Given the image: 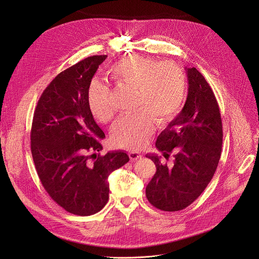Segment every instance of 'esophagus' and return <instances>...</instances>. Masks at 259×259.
Here are the masks:
<instances>
[{"label": "esophagus", "instance_id": "esophagus-1", "mask_svg": "<svg viewBox=\"0 0 259 259\" xmlns=\"http://www.w3.org/2000/svg\"><path fill=\"white\" fill-rule=\"evenodd\" d=\"M129 158L132 161H136L138 159H141V154H139L138 152H130L129 153Z\"/></svg>", "mask_w": 259, "mask_h": 259}]
</instances>
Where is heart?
I'll use <instances>...</instances> for the list:
<instances>
[{
    "instance_id": "b5f03b06",
    "label": "heart",
    "mask_w": 259,
    "mask_h": 259,
    "mask_svg": "<svg viewBox=\"0 0 259 259\" xmlns=\"http://www.w3.org/2000/svg\"><path fill=\"white\" fill-rule=\"evenodd\" d=\"M118 85L134 89L133 108L136 114L117 121L112 130V143L118 147L138 150L158 125L170 121L186 98L187 83L182 69L173 62H158L141 55H128L107 69ZM109 87L92 80L87 88V101L92 115L106 123L115 116L109 105Z\"/></svg>"
}]
</instances>
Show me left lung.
<instances>
[{"instance_id":"8db88e82","label":"left lung","mask_w":259,"mask_h":259,"mask_svg":"<svg viewBox=\"0 0 259 259\" xmlns=\"http://www.w3.org/2000/svg\"><path fill=\"white\" fill-rule=\"evenodd\" d=\"M187 72L186 104L156 141L165 158L174 153V164L169 168L159 157L146 156L156 164L157 171L145 195L162 211L182 210L199 198L216 171L223 147V123L216 97L196 67L187 68Z\"/></svg>"}]
</instances>
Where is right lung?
<instances>
[{"mask_svg":"<svg viewBox=\"0 0 259 259\" xmlns=\"http://www.w3.org/2000/svg\"><path fill=\"white\" fill-rule=\"evenodd\" d=\"M106 57H87L58 73L36 104L30 130L31 156L45 191L80 216L105 206L108 175L129 161L122 151L97 154L105 135L88 106L87 88Z\"/></svg>","mask_w":259,"mask_h":259,"instance_id":"obj_1","label":"right lung"}]
</instances>
